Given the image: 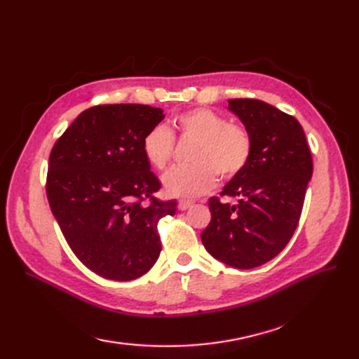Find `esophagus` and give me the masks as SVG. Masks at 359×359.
<instances>
[{
	"label": "esophagus",
	"mask_w": 359,
	"mask_h": 359,
	"mask_svg": "<svg viewBox=\"0 0 359 359\" xmlns=\"http://www.w3.org/2000/svg\"><path fill=\"white\" fill-rule=\"evenodd\" d=\"M194 203L191 202V201H180V203H178V208H180V211H186V210H189V208H191Z\"/></svg>",
	"instance_id": "esophagus-1"
}]
</instances>
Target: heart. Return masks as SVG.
I'll use <instances>...</instances> for the list:
<instances>
[{
  "label": "heart",
  "mask_w": 359,
  "mask_h": 359,
  "mask_svg": "<svg viewBox=\"0 0 359 359\" xmlns=\"http://www.w3.org/2000/svg\"><path fill=\"white\" fill-rule=\"evenodd\" d=\"M175 128L181 139L196 140L191 166L169 170L163 178L165 191L172 198H196L210 191L219 173L231 180L244 170L252 157V136L241 126L206 107H196L175 118ZM175 139L165 126H156L142 139V151L151 166L166 169L173 156Z\"/></svg>",
  "instance_id": "1"
}]
</instances>
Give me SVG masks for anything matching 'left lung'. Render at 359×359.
<instances>
[{
  "mask_svg": "<svg viewBox=\"0 0 359 359\" xmlns=\"http://www.w3.org/2000/svg\"><path fill=\"white\" fill-rule=\"evenodd\" d=\"M232 111L252 136L253 151L240 175L208 202L211 222L202 244L220 262L250 269L266 264L283 250L295 232L313 160L297 118L256 99L229 100Z\"/></svg>",
  "mask_w": 359,
  "mask_h": 359,
  "instance_id": "obj_1",
  "label": "left lung"
}]
</instances>
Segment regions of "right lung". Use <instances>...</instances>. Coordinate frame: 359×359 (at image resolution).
<instances>
[{
    "mask_svg": "<svg viewBox=\"0 0 359 359\" xmlns=\"http://www.w3.org/2000/svg\"><path fill=\"white\" fill-rule=\"evenodd\" d=\"M163 118L148 104L93 106L50 151L52 214L76 257L103 278L148 273L161 252L157 224L177 212L175 201L154 198L160 181L142 151L144 136Z\"/></svg>",
    "mask_w": 359,
    "mask_h": 359,
    "instance_id": "add662e5",
    "label": "right lung"
}]
</instances>
